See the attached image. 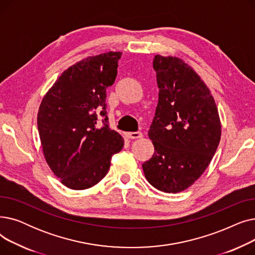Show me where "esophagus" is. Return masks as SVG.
Wrapping results in <instances>:
<instances>
[{"instance_id":"obj_1","label":"esophagus","mask_w":255,"mask_h":255,"mask_svg":"<svg viewBox=\"0 0 255 255\" xmlns=\"http://www.w3.org/2000/svg\"><path fill=\"white\" fill-rule=\"evenodd\" d=\"M126 137L130 138V139H137L142 137V133L140 131H136V132H127L126 133Z\"/></svg>"}]
</instances>
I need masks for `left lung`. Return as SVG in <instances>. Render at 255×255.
<instances>
[{
	"label": "left lung",
	"mask_w": 255,
	"mask_h": 255,
	"mask_svg": "<svg viewBox=\"0 0 255 255\" xmlns=\"http://www.w3.org/2000/svg\"><path fill=\"white\" fill-rule=\"evenodd\" d=\"M159 98L149 130L155 152L143 162L156 189L178 193L209 166L221 137V123L212 94L183 60L156 55L153 60Z\"/></svg>",
	"instance_id": "8db88e82"
}]
</instances>
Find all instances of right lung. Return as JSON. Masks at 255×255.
<instances>
[{
	"mask_svg": "<svg viewBox=\"0 0 255 255\" xmlns=\"http://www.w3.org/2000/svg\"><path fill=\"white\" fill-rule=\"evenodd\" d=\"M122 52L88 57L65 70L39 107L37 125L46 162L61 183L84 190L99 183L124 139L109 126L106 89ZM103 122L98 123V115Z\"/></svg>",
	"mask_w": 255,
	"mask_h": 255,
	"instance_id": "right-lung-1",
	"label": "right lung"
}]
</instances>
